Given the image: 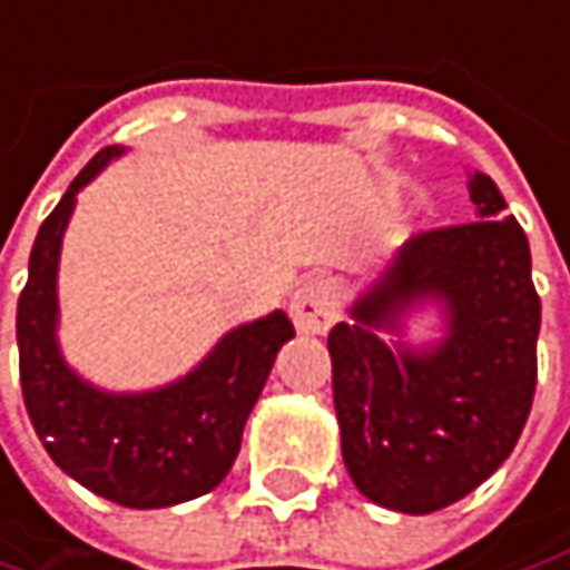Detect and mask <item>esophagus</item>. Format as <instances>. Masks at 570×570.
Listing matches in <instances>:
<instances>
[{
  "mask_svg": "<svg viewBox=\"0 0 570 570\" xmlns=\"http://www.w3.org/2000/svg\"><path fill=\"white\" fill-rule=\"evenodd\" d=\"M293 320L299 333H313V336L330 333V326L338 320L336 286L330 281H309L299 286L293 299Z\"/></svg>",
  "mask_w": 570,
  "mask_h": 570,
  "instance_id": "obj_1",
  "label": "esophagus"
}]
</instances>
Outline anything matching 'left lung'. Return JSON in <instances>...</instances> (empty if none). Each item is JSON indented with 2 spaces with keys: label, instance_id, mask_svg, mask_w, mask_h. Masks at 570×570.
I'll return each instance as SVG.
<instances>
[{
  "label": "left lung",
  "instance_id": "1",
  "mask_svg": "<svg viewBox=\"0 0 570 570\" xmlns=\"http://www.w3.org/2000/svg\"><path fill=\"white\" fill-rule=\"evenodd\" d=\"M480 218L417 232L379 286L330 333L333 397L348 476L372 502L428 515L470 495L522 434L539 379L542 299L529 237L502 218L490 176H473ZM438 295L451 336L438 353H404L393 328L417 298Z\"/></svg>",
  "mask_w": 570,
  "mask_h": 570
}]
</instances>
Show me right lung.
Listing matches in <instances>:
<instances>
[{"instance_id": "add662e5", "label": "right lung", "mask_w": 570, "mask_h": 570, "mask_svg": "<svg viewBox=\"0 0 570 570\" xmlns=\"http://www.w3.org/2000/svg\"><path fill=\"white\" fill-rule=\"evenodd\" d=\"M120 149H100L41 222L28 284L19 296V375L28 417L51 460L97 495L163 509L212 492L232 470L250 407L274 368L293 323L286 313L247 323L176 385L149 394H104L83 385L61 362L55 342V274L61 234L80 185Z\"/></svg>"}]
</instances>
